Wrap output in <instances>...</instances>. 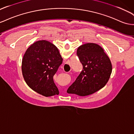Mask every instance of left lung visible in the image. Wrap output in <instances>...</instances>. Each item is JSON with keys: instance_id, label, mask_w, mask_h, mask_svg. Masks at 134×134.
<instances>
[{"instance_id": "obj_1", "label": "left lung", "mask_w": 134, "mask_h": 134, "mask_svg": "<svg viewBox=\"0 0 134 134\" xmlns=\"http://www.w3.org/2000/svg\"><path fill=\"white\" fill-rule=\"evenodd\" d=\"M77 55L83 70L67 92L82 96L91 95L102 88L109 81L112 70L110 60L104 49L95 43L79 46Z\"/></svg>"}]
</instances>
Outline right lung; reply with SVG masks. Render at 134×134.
Wrapping results in <instances>:
<instances>
[{
	"mask_svg": "<svg viewBox=\"0 0 134 134\" xmlns=\"http://www.w3.org/2000/svg\"><path fill=\"white\" fill-rule=\"evenodd\" d=\"M63 63L56 47L47 41H39L29 47L22 61V72L27 85L44 96L59 93L53 75Z\"/></svg>",
	"mask_w": 134,
	"mask_h": 134,
	"instance_id": "right-lung-1",
	"label": "right lung"
}]
</instances>
